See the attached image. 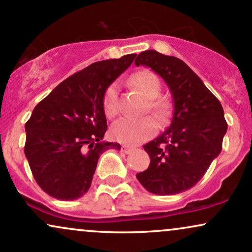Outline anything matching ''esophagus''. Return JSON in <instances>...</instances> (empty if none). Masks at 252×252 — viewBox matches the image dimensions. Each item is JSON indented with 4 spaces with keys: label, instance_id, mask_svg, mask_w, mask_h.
<instances>
[{
    "label": "esophagus",
    "instance_id": "obj_1",
    "mask_svg": "<svg viewBox=\"0 0 252 252\" xmlns=\"http://www.w3.org/2000/svg\"><path fill=\"white\" fill-rule=\"evenodd\" d=\"M121 150H122L124 154H129V153L132 150V148H131V147H128V146H122V147H121Z\"/></svg>",
    "mask_w": 252,
    "mask_h": 252
}]
</instances>
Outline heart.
Masks as SVG:
<instances>
[{"instance_id":"obj_1","label":"heart","mask_w":252,"mask_h":252,"mask_svg":"<svg viewBox=\"0 0 252 252\" xmlns=\"http://www.w3.org/2000/svg\"><path fill=\"white\" fill-rule=\"evenodd\" d=\"M130 85L148 98V110L150 114L158 122H163L168 117L170 111V104L164 98L158 96L162 91V84L153 71L142 70L129 79ZM103 110L108 117H112L118 111V85L112 83L105 90L103 97ZM155 132V124L150 118H132L122 117L112 123L110 128V135L115 141L126 144H135L140 141L147 140Z\"/></svg>"}]
</instances>
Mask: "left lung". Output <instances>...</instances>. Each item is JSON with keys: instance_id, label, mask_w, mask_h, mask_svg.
I'll list each match as a JSON object with an SVG mask.
<instances>
[{"instance_id": "1", "label": "left lung", "mask_w": 252, "mask_h": 252, "mask_svg": "<svg viewBox=\"0 0 252 252\" xmlns=\"http://www.w3.org/2000/svg\"><path fill=\"white\" fill-rule=\"evenodd\" d=\"M136 66H148L172 92V123L158 137L144 144L150 163L136 178L148 192L172 195L198 184L220 154L227 123L220 102L182 60L154 50L144 51Z\"/></svg>"}]
</instances>
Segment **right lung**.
Here are the masks:
<instances>
[{
  "label": "right lung",
  "instance_id": "right-lung-1",
  "mask_svg": "<svg viewBox=\"0 0 252 252\" xmlns=\"http://www.w3.org/2000/svg\"><path fill=\"white\" fill-rule=\"evenodd\" d=\"M136 54L91 63L57 86L34 108L26 123L25 155L43 192L74 200L88 192L99 156L120 150L103 142L108 129L105 90L134 62Z\"/></svg>",
  "mask_w": 252,
  "mask_h": 252
}]
</instances>
